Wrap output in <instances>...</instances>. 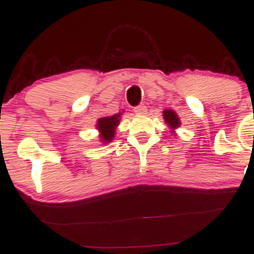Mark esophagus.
Listing matches in <instances>:
<instances>
[{
	"label": "esophagus",
	"mask_w": 254,
	"mask_h": 254,
	"mask_svg": "<svg viewBox=\"0 0 254 254\" xmlns=\"http://www.w3.org/2000/svg\"><path fill=\"white\" fill-rule=\"evenodd\" d=\"M134 112L136 113V114H145V113L147 112V107H146L145 104H139V106L135 107Z\"/></svg>",
	"instance_id": "obj_1"
}]
</instances>
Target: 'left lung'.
Returning <instances> with one entry per match:
<instances>
[{"mask_svg": "<svg viewBox=\"0 0 254 254\" xmlns=\"http://www.w3.org/2000/svg\"><path fill=\"white\" fill-rule=\"evenodd\" d=\"M163 118H165L167 124L170 125L172 129H176V127H178L179 125H181L179 118L177 117V114L173 111H168V109H166V111L163 112Z\"/></svg>", "mask_w": 254, "mask_h": 254, "instance_id": "obj_1", "label": "left lung"}]
</instances>
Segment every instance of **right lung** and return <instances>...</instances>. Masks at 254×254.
<instances>
[{
    "mask_svg": "<svg viewBox=\"0 0 254 254\" xmlns=\"http://www.w3.org/2000/svg\"><path fill=\"white\" fill-rule=\"evenodd\" d=\"M120 120V113L118 114L112 115V117H106V118H101L97 123V127H98L99 131L102 132L101 137L103 139V141H111L114 137L115 134V127L119 124Z\"/></svg>",
    "mask_w": 254,
    "mask_h": 254,
    "instance_id": "1",
    "label": "right lung"
}]
</instances>
